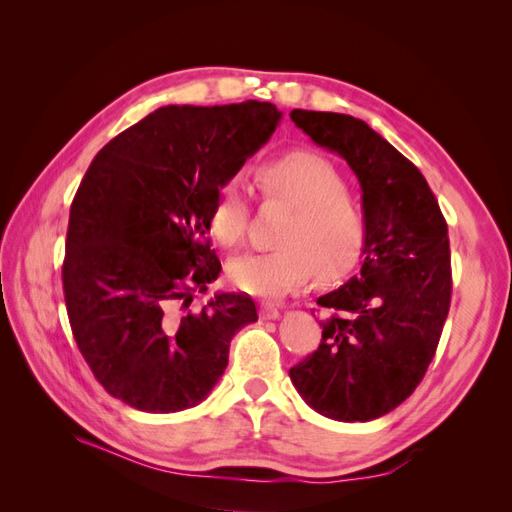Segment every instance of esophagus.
I'll list each match as a JSON object with an SVG mask.
<instances>
[{
    "instance_id": "1",
    "label": "esophagus",
    "mask_w": 512,
    "mask_h": 512,
    "mask_svg": "<svg viewBox=\"0 0 512 512\" xmlns=\"http://www.w3.org/2000/svg\"><path fill=\"white\" fill-rule=\"evenodd\" d=\"M282 316V312H280V307H275V305H271V303H265L260 307V318L262 320H277Z\"/></svg>"
}]
</instances>
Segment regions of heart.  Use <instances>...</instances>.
I'll use <instances>...</instances> for the list:
<instances>
[{"label":"heart","instance_id":"1","mask_svg":"<svg viewBox=\"0 0 512 512\" xmlns=\"http://www.w3.org/2000/svg\"><path fill=\"white\" fill-rule=\"evenodd\" d=\"M269 203H284L290 215L280 230L282 247L230 260V282L256 297L277 299L301 288L318 271L322 280L346 275L361 258L365 218L346 194L333 164L316 153L292 151L256 173ZM211 230L224 245H239L250 224V198L241 179L224 181L211 205Z\"/></svg>","mask_w":512,"mask_h":512}]
</instances>
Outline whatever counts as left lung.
I'll return each instance as SVG.
<instances>
[{"instance_id": "1", "label": "left lung", "mask_w": 512, "mask_h": 512, "mask_svg": "<svg viewBox=\"0 0 512 512\" xmlns=\"http://www.w3.org/2000/svg\"><path fill=\"white\" fill-rule=\"evenodd\" d=\"M290 119L346 160L365 218L361 271L318 299L331 316L290 380L322 416L374 421L412 395L436 354L453 288L448 228L421 170L365 121L301 108Z\"/></svg>"}]
</instances>
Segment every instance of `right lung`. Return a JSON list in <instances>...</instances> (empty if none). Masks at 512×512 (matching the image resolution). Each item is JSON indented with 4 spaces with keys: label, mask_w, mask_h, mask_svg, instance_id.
Instances as JSON below:
<instances>
[{
    "label": "right lung",
    "mask_w": 512,
    "mask_h": 512,
    "mask_svg": "<svg viewBox=\"0 0 512 512\" xmlns=\"http://www.w3.org/2000/svg\"><path fill=\"white\" fill-rule=\"evenodd\" d=\"M271 102L162 106L100 149L70 209L64 294L70 327L104 389L141 412L198 406L228 365L230 339L258 312L215 292L200 314L175 303L222 271L209 247L215 192L265 145Z\"/></svg>",
    "instance_id": "1"
}]
</instances>
